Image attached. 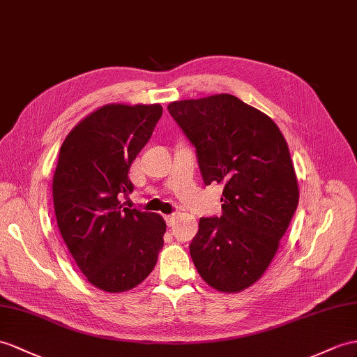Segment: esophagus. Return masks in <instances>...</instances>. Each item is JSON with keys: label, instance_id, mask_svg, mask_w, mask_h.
<instances>
[{"label": "esophagus", "instance_id": "esophagus-1", "mask_svg": "<svg viewBox=\"0 0 357 357\" xmlns=\"http://www.w3.org/2000/svg\"><path fill=\"white\" fill-rule=\"evenodd\" d=\"M165 221H167L168 227H171V225H174V221H176V215H167L165 216Z\"/></svg>", "mask_w": 357, "mask_h": 357}]
</instances>
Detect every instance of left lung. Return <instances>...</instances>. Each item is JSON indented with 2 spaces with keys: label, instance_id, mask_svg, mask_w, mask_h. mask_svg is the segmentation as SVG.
Segmentation results:
<instances>
[{
  "label": "left lung",
  "instance_id": "8db88e82",
  "mask_svg": "<svg viewBox=\"0 0 357 357\" xmlns=\"http://www.w3.org/2000/svg\"><path fill=\"white\" fill-rule=\"evenodd\" d=\"M168 110L195 146L204 185L224 186L222 215L199 218L190 257L208 286L244 291L271 264L298 204L288 144L271 118L230 93Z\"/></svg>",
  "mask_w": 357,
  "mask_h": 357
}]
</instances>
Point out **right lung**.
I'll return each instance as SVG.
<instances>
[{
  "instance_id": "1",
  "label": "right lung",
  "mask_w": 357,
  "mask_h": 357,
  "mask_svg": "<svg viewBox=\"0 0 357 357\" xmlns=\"http://www.w3.org/2000/svg\"><path fill=\"white\" fill-rule=\"evenodd\" d=\"M160 104H107L80 121L60 146L53 202L60 234L95 288L126 292L158 262L167 224L121 204L128 171L162 116Z\"/></svg>"
}]
</instances>
